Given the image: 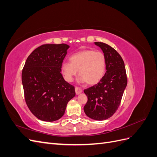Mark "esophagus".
Returning a JSON list of instances; mask_svg holds the SVG:
<instances>
[{
  "label": "esophagus",
  "mask_w": 157,
  "mask_h": 157,
  "mask_svg": "<svg viewBox=\"0 0 157 157\" xmlns=\"http://www.w3.org/2000/svg\"><path fill=\"white\" fill-rule=\"evenodd\" d=\"M82 92V89L81 88H79V87H77L76 86L75 87V92H76V94H79Z\"/></svg>",
  "instance_id": "1"
}]
</instances>
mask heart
I'll return each mask as SVG.
<instances>
[{
  "label": "heart",
  "instance_id": "1",
  "mask_svg": "<svg viewBox=\"0 0 157 157\" xmlns=\"http://www.w3.org/2000/svg\"><path fill=\"white\" fill-rule=\"evenodd\" d=\"M70 62H63L61 70L65 80L73 81L78 73L80 82L96 84L103 77L106 71V58L102 52L94 50L79 51L70 57Z\"/></svg>",
  "mask_w": 157,
  "mask_h": 157
}]
</instances>
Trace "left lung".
Returning <instances> with one entry per match:
<instances>
[{
  "label": "left lung",
  "instance_id": "left-lung-1",
  "mask_svg": "<svg viewBox=\"0 0 157 157\" xmlns=\"http://www.w3.org/2000/svg\"><path fill=\"white\" fill-rule=\"evenodd\" d=\"M106 58V73L97 84L84 90L88 101L84 107L86 115L96 121L112 117L120 105L127 85L124 61L118 52L103 42H94Z\"/></svg>",
  "mask_w": 157,
  "mask_h": 157
}]
</instances>
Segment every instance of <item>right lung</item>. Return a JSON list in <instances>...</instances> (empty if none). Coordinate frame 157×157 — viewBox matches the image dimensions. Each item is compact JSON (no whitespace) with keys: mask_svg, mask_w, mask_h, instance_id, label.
Returning <instances> with one entry per match:
<instances>
[{"mask_svg":"<svg viewBox=\"0 0 157 157\" xmlns=\"http://www.w3.org/2000/svg\"><path fill=\"white\" fill-rule=\"evenodd\" d=\"M69 46L43 44L28 56L21 80L25 102L39 119L53 122L64 115L67 104L75 97V87L61 73Z\"/></svg>","mask_w":157,"mask_h":157,"instance_id":"1","label":"right lung"}]
</instances>
